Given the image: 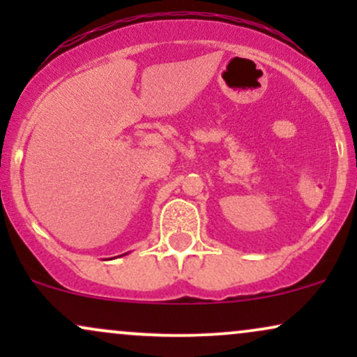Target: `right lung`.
Listing matches in <instances>:
<instances>
[{
	"label": "right lung",
	"instance_id": "add662e5",
	"mask_svg": "<svg viewBox=\"0 0 357 357\" xmlns=\"http://www.w3.org/2000/svg\"><path fill=\"white\" fill-rule=\"evenodd\" d=\"M124 255H126V253H124Z\"/></svg>",
	"mask_w": 357,
	"mask_h": 357
}]
</instances>
